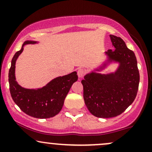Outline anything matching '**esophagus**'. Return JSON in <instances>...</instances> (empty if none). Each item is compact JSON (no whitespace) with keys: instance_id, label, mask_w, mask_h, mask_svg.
I'll list each match as a JSON object with an SVG mask.
<instances>
[{"instance_id":"obj_1","label":"esophagus","mask_w":152,"mask_h":152,"mask_svg":"<svg viewBox=\"0 0 152 152\" xmlns=\"http://www.w3.org/2000/svg\"><path fill=\"white\" fill-rule=\"evenodd\" d=\"M77 74H78V77L82 78L84 76V74H85V70H84V69H81V68L78 69V71H77Z\"/></svg>"}]
</instances>
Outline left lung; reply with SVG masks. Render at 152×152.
<instances>
[{
  "instance_id": "left-lung-1",
  "label": "left lung",
  "mask_w": 152,
  "mask_h": 152,
  "mask_svg": "<svg viewBox=\"0 0 152 152\" xmlns=\"http://www.w3.org/2000/svg\"><path fill=\"white\" fill-rule=\"evenodd\" d=\"M110 37L115 50L108 49L105 54L108 62L119 63L118 69L108 74L92 71L81 81L86 105L97 118H110L122 114L134 100L140 83L134 53L120 37L112 34ZM105 66L104 63L100 69Z\"/></svg>"
}]
</instances>
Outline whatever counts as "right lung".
<instances>
[{"instance_id":"add662e5","label":"right lung","mask_w":152,"mask_h":152,"mask_svg":"<svg viewBox=\"0 0 152 152\" xmlns=\"http://www.w3.org/2000/svg\"><path fill=\"white\" fill-rule=\"evenodd\" d=\"M35 41H25L22 48L15 54L9 70L8 81L12 98L22 111L35 118H52L61 111L71 86L78 80L76 71L63 76H58L45 86L37 89L23 88L15 80V62L23 47L28 44H36Z\"/></svg>"}]
</instances>
